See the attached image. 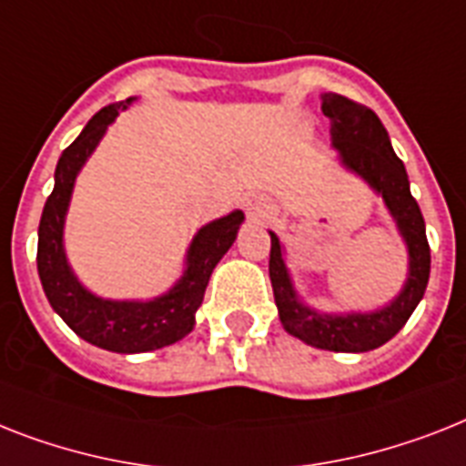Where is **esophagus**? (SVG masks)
Returning a JSON list of instances; mask_svg holds the SVG:
<instances>
[{"label": "esophagus", "instance_id": "34e87169", "mask_svg": "<svg viewBox=\"0 0 466 466\" xmlns=\"http://www.w3.org/2000/svg\"><path fill=\"white\" fill-rule=\"evenodd\" d=\"M246 213H248V218H251V220L260 222V220H268V218H272V213H275V206H272L266 196H248V198H246Z\"/></svg>", "mask_w": 466, "mask_h": 466}]
</instances>
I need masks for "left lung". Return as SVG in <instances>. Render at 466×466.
<instances>
[{"label": "left lung", "mask_w": 466, "mask_h": 466, "mask_svg": "<svg viewBox=\"0 0 466 466\" xmlns=\"http://www.w3.org/2000/svg\"><path fill=\"white\" fill-rule=\"evenodd\" d=\"M323 115L330 119L332 146L351 172L361 174L378 194H383L385 206L402 232L410 248V278L402 294L376 313H350V316H325L306 309L294 294L282 246L270 232V282L279 320L285 330L301 342L328 351H370L392 339L410 320L421 301L431 272V248L426 239V225L417 198L410 191V179L402 160L390 146L388 131L376 112L361 102L338 93L323 96Z\"/></svg>", "instance_id": "left-lung-1"}]
</instances>
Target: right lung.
I'll return each mask as SVG.
<instances>
[{
  "instance_id": "add662e5",
  "label": "right lung",
  "mask_w": 466,
  "mask_h": 466,
  "mask_svg": "<svg viewBox=\"0 0 466 466\" xmlns=\"http://www.w3.org/2000/svg\"><path fill=\"white\" fill-rule=\"evenodd\" d=\"M127 105L128 100L102 107L56 162L55 188L45 203L37 227V272L52 309L78 338L96 344L100 350L138 354V351L167 347L191 332L196 323V309L203 301L208 279L227 248L237 239V229L244 220V213L234 210L232 215L210 222L196 234L194 244L188 248L187 272L165 297L146 304L105 301L83 289L64 256V215L69 208L76 174L83 167V162L88 160V155L96 150L107 124L115 122L119 109Z\"/></svg>"
}]
</instances>
